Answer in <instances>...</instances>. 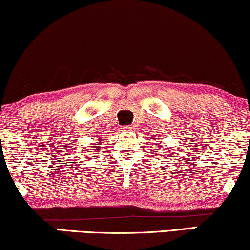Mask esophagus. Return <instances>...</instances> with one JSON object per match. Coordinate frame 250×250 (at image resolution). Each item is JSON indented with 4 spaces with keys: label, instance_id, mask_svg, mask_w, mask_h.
<instances>
[{
    "label": "esophagus",
    "instance_id": "esophagus-1",
    "mask_svg": "<svg viewBox=\"0 0 250 250\" xmlns=\"http://www.w3.org/2000/svg\"><path fill=\"white\" fill-rule=\"evenodd\" d=\"M122 129H123V130H125V131H130L131 129H133V125H123Z\"/></svg>",
    "mask_w": 250,
    "mask_h": 250
}]
</instances>
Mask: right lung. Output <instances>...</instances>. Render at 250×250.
Listing matches in <instances>:
<instances>
[{
    "label": "right lung",
    "mask_w": 250,
    "mask_h": 250,
    "mask_svg": "<svg viewBox=\"0 0 250 250\" xmlns=\"http://www.w3.org/2000/svg\"><path fill=\"white\" fill-rule=\"evenodd\" d=\"M101 146H95V149L94 150H99V148H100Z\"/></svg>",
    "instance_id": "add662e5"
}]
</instances>
